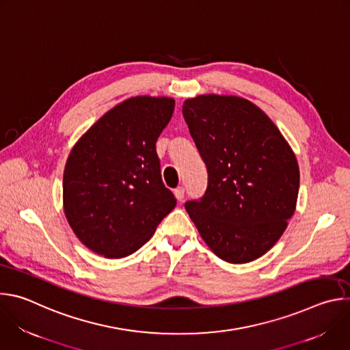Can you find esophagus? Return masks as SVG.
Wrapping results in <instances>:
<instances>
[{
    "mask_svg": "<svg viewBox=\"0 0 350 350\" xmlns=\"http://www.w3.org/2000/svg\"><path fill=\"white\" fill-rule=\"evenodd\" d=\"M173 193H174V196H176V199H177L178 202H183V199H184V188L183 187H177L173 191Z\"/></svg>",
    "mask_w": 350,
    "mask_h": 350,
    "instance_id": "esophagus-1",
    "label": "esophagus"
}]
</instances>
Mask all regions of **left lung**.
Masks as SVG:
<instances>
[{"mask_svg": "<svg viewBox=\"0 0 350 350\" xmlns=\"http://www.w3.org/2000/svg\"><path fill=\"white\" fill-rule=\"evenodd\" d=\"M183 115L208 167L201 201L187 213L211 251L241 265L275 245L296 209L299 166L273 120L237 95L188 98Z\"/></svg>", "mask_w": 350, "mask_h": 350, "instance_id": "left-lung-1", "label": "left lung"}]
</instances>
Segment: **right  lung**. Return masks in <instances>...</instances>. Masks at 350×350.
Here are the masks:
<instances>
[{
    "instance_id": "add662e5",
    "label": "right lung",
    "mask_w": 350,
    "mask_h": 350,
    "mask_svg": "<svg viewBox=\"0 0 350 350\" xmlns=\"http://www.w3.org/2000/svg\"><path fill=\"white\" fill-rule=\"evenodd\" d=\"M170 96L138 95L99 118L75 144L64 172V212L79 241L107 259L134 254L176 206L157 141Z\"/></svg>"
}]
</instances>
